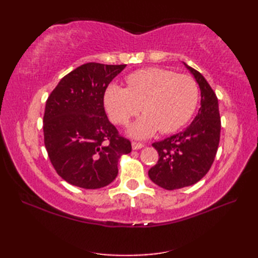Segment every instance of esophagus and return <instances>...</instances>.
<instances>
[{
  "label": "esophagus",
  "instance_id": "obj_1",
  "mask_svg": "<svg viewBox=\"0 0 258 258\" xmlns=\"http://www.w3.org/2000/svg\"><path fill=\"white\" fill-rule=\"evenodd\" d=\"M132 147H133V150H140V149H142V147H144V144L139 143V142H133Z\"/></svg>",
  "mask_w": 258,
  "mask_h": 258
}]
</instances>
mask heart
Segmentation results:
<instances>
[{"instance_id": "heart-1", "label": "heart", "mask_w": 258, "mask_h": 258, "mask_svg": "<svg viewBox=\"0 0 258 258\" xmlns=\"http://www.w3.org/2000/svg\"><path fill=\"white\" fill-rule=\"evenodd\" d=\"M127 87L111 84L104 92V106L114 123L125 125L144 112L128 128L135 139H146L158 130L172 133L193 116L200 98L199 85L190 76L149 68L126 76Z\"/></svg>"}]
</instances>
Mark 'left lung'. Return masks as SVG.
<instances>
[{
	"mask_svg": "<svg viewBox=\"0 0 258 258\" xmlns=\"http://www.w3.org/2000/svg\"><path fill=\"white\" fill-rule=\"evenodd\" d=\"M201 90V107L191 124L183 132L155 142L158 161L149 171L156 185L168 190L190 186L210 171L221 136L217 96L199 71L184 63Z\"/></svg>",
	"mask_w": 258,
	"mask_h": 258,
	"instance_id": "1",
	"label": "left lung"
}]
</instances>
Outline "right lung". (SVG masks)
<instances>
[{"mask_svg": "<svg viewBox=\"0 0 258 258\" xmlns=\"http://www.w3.org/2000/svg\"><path fill=\"white\" fill-rule=\"evenodd\" d=\"M126 65L86 63L58 82L43 117L44 144L56 173L86 189L102 188L117 176V163L132 151L104 109V92Z\"/></svg>", "mask_w": 258, "mask_h": 258, "instance_id": "1", "label": "right lung"}]
</instances>
